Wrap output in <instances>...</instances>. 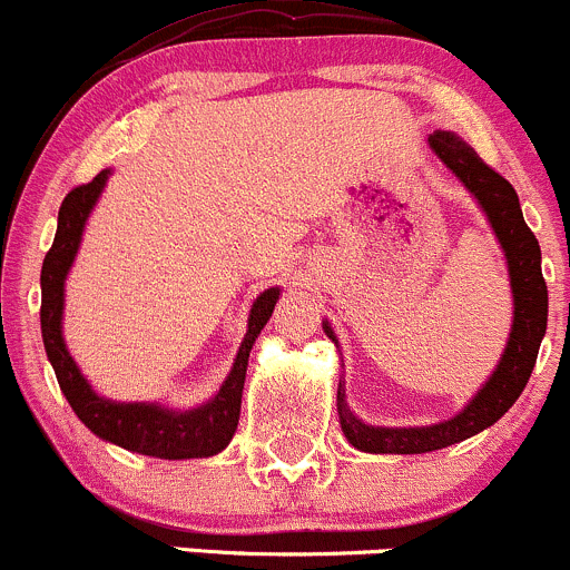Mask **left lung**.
<instances>
[{"label": "left lung", "mask_w": 570, "mask_h": 570, "mask_svg": "<svg viewBox=\"0 0 570 570\" xmlns=\"http://www.w3.org/2000/svg\"><path fill=\"white\" fill-rule=\"evenodd\" d=\"M438 160L465 185L476 205L482 207L495 240L501 244L510 274L512 291V324L507 346L501 352L499 365L484 380L474 396L469 399L460 413L452 419L426 426H374L348 410L343 382L337 385V419L346 441L354 449L368 454H426L435 449H446L452 443L469 441L482 430L493 426L507 410L515 404L521 391L532 376L538 360L540 341L546 335L549 321V291H546L543 272H540V246L532 229L523 222L518 194L501 174H495L482 157L465 144L460 135L449 129H435L426 138ZM324 332L337 346L335 330L324 321Z\"/></svg>", "instance_id": "1"}]
</instances>
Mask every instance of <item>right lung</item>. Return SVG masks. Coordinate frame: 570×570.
Returning a JSON list of instances; mask_svg holds the SVG:
<instances>
[{"label": "right lung", "mask_w": 570, "mask_h": 570, "mask_svg": "<svg viewBox=\"0 0 570 570\" xmlns=\"http://www.w3.org/2000/svg\"><path fill=\"white\" fill-rule=\"evenodd\" d=\"M112 168L99 171L88 185L71 190L58 213V233L52 249L43 257L41 268V335L47 357L52 363L58 385L69 399L77 419L94 432L96 438L127 452L146 454L157 460H194L213 458L224 452L238 430L240 396H244L246 365L257 335L268 324L274 304L279 298V287H268L255 298L246 321V335L240 341L235 363L227 380L216 391V396L190 410H171L160 402H112L101 396L86 380L77 360L71 357L63 337V307H66V277H69L75 257L80 252L82 233L91 218L96 202L110 179Z\"/></svg>", "instance_id": "1"}]
</instances>
